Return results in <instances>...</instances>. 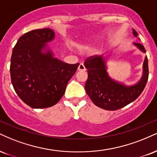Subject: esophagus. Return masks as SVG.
I'll return each instance as SVG.
<instances>
[{"label":"esophagus","mask_w":157,"mask_h":157,"mask_svg":"<svg viewBox=\"0 0 157 157\" xmlns=\"http://www.w3.org/2000/svg\"><path fill=\"white\" fill-rule=\"evenodd\" d=\"M86 67H85L83 63H80L78 67V71H86Z\"/></svg>","instance_id":"esophagus-1"}]
</instances>
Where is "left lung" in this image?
Instances as JSON below:
<instances>
[{
  "label": "left lung",
  "mask_w": 157,
  "mask_h": 157,
  "mask_svg": "<svg viewBox=\"0 0 157 157\" xmlns=\"http://www.w3.org/2000/svg\"><path fill=\"white\" fill-rule=\"evenodd\" d=\"M133 34L137 33L133 29ZM142 52L145 48L140 43H134ZM88 69V79L85 85L87 94L97 107L107 110H116L126 106L137 99L144 90L148 79V58L145 56L143 63V74L137 84L126 86L113 80L107 72L105 60L102 56H91L84 63Z\"/></svg>",
  "instance_id": "1"
}]
</instances>
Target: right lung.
Masks as SVG:
<instances>
[{
    "label": "right lung",
    "mask_w": 157,
    "mask_h": 157,
    "mask_svg": "<svg viewBox=\"0 0 157 157\" xmlns=\"http://www.w3.org/2000/svg\"><path fill=\"white\" fill-rule=\"evenodd\" d=\"M55 38L50 28L33 30L20 37L11 58L12 83L18 97L32 108L58 102L79 63L69 64L53 57L47 43Z\"/></svg>",
    "instance_id": "obj_1"
}]
</instances>
